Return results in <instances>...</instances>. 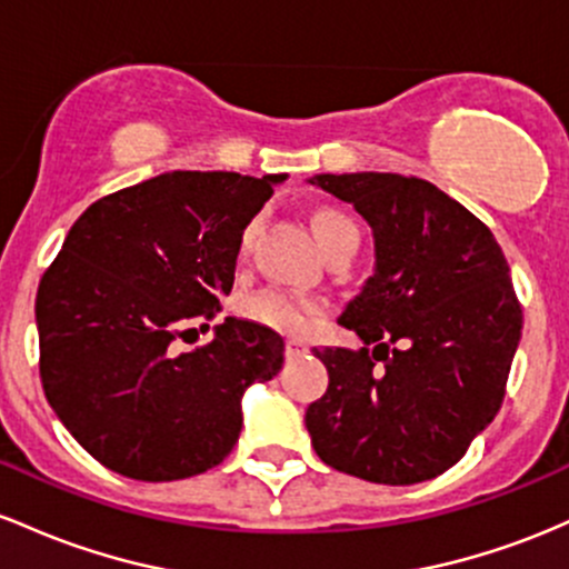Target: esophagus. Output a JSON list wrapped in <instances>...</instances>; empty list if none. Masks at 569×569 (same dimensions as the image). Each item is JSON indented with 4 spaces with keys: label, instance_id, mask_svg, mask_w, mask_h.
Wrapping results in <instances>:
<instances>
[{
    "label": "esophagus",
    "instance_id": "esophagus-1",
    "mask_svg": "<svg viewBox=\"0 0 569 569\" xmlns=\"http://www.w3.org/2000/svg\"><path fill=\"white\" fill-rule=\"evenodd\" d=\"M306 352H309V349H306V343L303 341H298V338H287L284 341V355L290 357H303Z\"/></svg>",
    "mask_w": 569,
    "mask_h": 569
}]
</instances>
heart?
<instances>
[{
    "mask_svg": "<svg viewBox=\"0 0 569 569\" xmlns=\"http://www.w3.org/2000/svg\"><path fill=\"white\" fill-rule=\"evenodd\" d=\"M311 228H315L319 247H322L328 258L341 252H355L357 244H360V228L341 209H319L311 217ZM254 231H258V222H250L244 228V233H241V252L250 250ZM241 311H244L247 319L263 325V328L279 330V333H301L306 325H309V319L319 311V303L309 301V298L290 296L284 290H258L241 301Z\"/></svg>",
    "mask_w": 569,
    "mask_h": 569,
    "instance_id": "heart-1",
    "label": "heart"
}]
</instances>
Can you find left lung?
I'll list each match as a JSON object with an SVG mask.
<instances>
[{"label":"left lung","mask_w":569,"mask_h":569,"mask_svg":"<svg viewBox=\"0 0 569 569\" xmlns=\"http://www.w3.org/2000/svg\"><path fill=\"white\" fill-rule=\"evenodd\" d=\"M311 184L352 203L376 241L373 277L338 317L362 347L315 349L330 381L306 408L311 446L330 468L389 487L446 473L506 398L525 322L506 254L419 177L357 171Z\"/></svg>","instance_id":"obj_1"}]
</instances>
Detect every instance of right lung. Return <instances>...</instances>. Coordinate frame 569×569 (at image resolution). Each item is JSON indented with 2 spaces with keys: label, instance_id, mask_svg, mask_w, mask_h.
<instances>
[{
  "label": "right lung",
  "instance_id": "obj_1",
  "mask_svg": "<svg viewBox=\"0 0 569 569\" xmlns=\"http://www.w3.org/2000/svg\"><path fill=\"white\" fill-rule=\"evenodd\" d=\"M284 174L169 171L93 201L37 290L44 398L104 468L180 481L231 455L241 395L284 362L263 325L226 317L177 355L233 287L241 233ZM209 328V325H207Z\"/></svg>",
  "mask_w": 569,
  "mask_h": 569
}]
</instances>
